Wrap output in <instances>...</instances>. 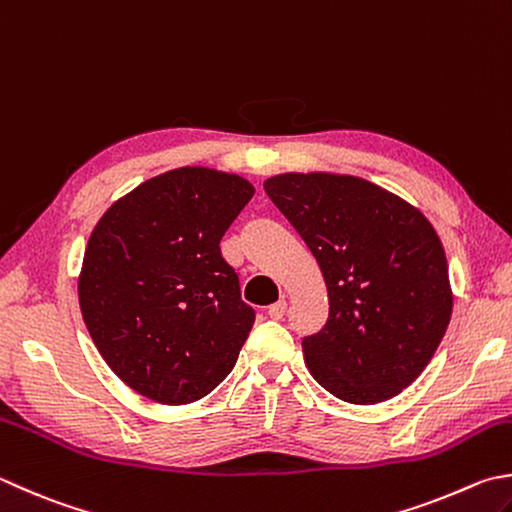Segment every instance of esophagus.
<instances>
[{
	"label": "esophagus",
	"mask_w": 512,
	"mask_h": 512,
	"mask_svg": "<svg viewBox=\"0 0 512 512\" xmlns=\"http://www.w3.org/2000/svg\"><path fill=\"white\" fill-rule=\"evenodd\" d=\"M285 312H287V301H285V298H281V301L274 303V305H269V310H267L269 318H274V321H281V318L285 316Z\"/></svg>",
	"instance_id": "esophagus-1"
}]
</instances>
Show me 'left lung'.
Instances as JSON below:
<instances>
[{
    "label": "left lung",
    "instance_id": "obj_1",
    "mask_svg": "<svg viewBox=\"0 0 512 512\" xmlns=\"http://www.w3.org/2000/svg\"><path fill=\"white\" fill-rule=\"evenodd\" d=\"M265 191L310 247L330 316L303 339L305 363L347 403L388 401L426 370L448 330L452 292L435 227L372 182L283 173Z\"/></svg>",
    "mask_w": 512,
    "mask_h": 512
}]
</instances>
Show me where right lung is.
Wrapping results in <instances>:
<instances>
[{"mask_svg":"<svg viewBox=\"0 0 512 512\" xmlns=\"http://www.w3.org/2000/svg\"><path fill=\"white\" fill-rule=\"evenodd\" d=\"M252 196L234 173L182 167L142 182L95 225L82 316L106 365L142 397L182 406L234 370L256 312L220 238Z\"/></svg>","mask_w":512,"mask_h":512,"instance_id":"add662e5","label":"right lung"}]
</instances>
